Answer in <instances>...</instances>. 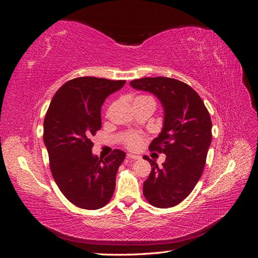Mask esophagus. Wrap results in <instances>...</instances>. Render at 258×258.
<instances>
[{
    "label": "esophagus",
    "mask_w": 258,
    "mask_h": 258,
    "mask_svg": "<svg viewBox=\"0 0 258 258\" xmlns=\"http://www.w3.org/2000/svg\"><path fill=\"white\" fill-rule=\"evenodd\" d=\"M127 158L128 159H135V160H138L141 157H140L139 155H132V154H127Z\"/></svg>",
    "instance_id": "1"
}]
</instances>
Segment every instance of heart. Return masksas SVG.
<instances>
[{"instance_id":"b5f03b06","label":"heart","mask_w":258,"mask_h":258,"mask_svg":"<svg viewBox=\"0 0 258 258\" xmlns=\"http://www.w3.org/2000/svg\"><path fill=\"white\" fill-rule=\"evenodd\" d=\"M141 99H152L151 97H146V96H142V97H139ZM153 100V99H152ZM143 136L137 134V132H131V134L127 135L123 139V145L126 146L127 148L131 151H135L138 150V148L141 146L142 142H143Z\"/></svg>"}]
</instances>
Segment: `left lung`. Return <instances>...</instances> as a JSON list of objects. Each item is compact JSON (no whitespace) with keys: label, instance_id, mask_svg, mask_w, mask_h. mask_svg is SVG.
<instances>
[{"label":"left lung","instance_id":"obj_1","mask_svg":"<svg viewBox=\"0 0 258 258\" xmlns=\"http://www.w3.org/2000/svg\"><path fill=\"white\" fill-rule=\"evenodd\" d=\"M139 90L150 91L165 108L163 128L150 144L151 152L167 155L159 168L145 156L152 170L143 185L146 200L156 208L177 206L192 191L204 171L212 141V121L204 101L189 85L170 77L131 81Z\"/></svg>","mask_w":258,"mask_h":258}]
</instances>
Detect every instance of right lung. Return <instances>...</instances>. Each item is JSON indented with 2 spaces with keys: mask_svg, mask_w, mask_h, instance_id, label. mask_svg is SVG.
Returning <instances> with one entry per match:
<instances>
[{
  "mask_svg": "<svg viewBox=\"0 0 258 258\" xmlns=\"http://www.w3.org/2000/svg\"><path fill=\"white\" fill-rule=\"evenodd\" d=\"M126 81L92 76L67 82L53 96L44 119L52 177L64 197L76 207L98 210L110 202L116 173L126 154L114 150L104 159L91 153L90 138L101 129V107Z\"/></svg>",
  "mask_w": 258,
  "mask_h": 258,
  "instance_id": "obj_1",
  "label": "right lung"
}]
</instances>
